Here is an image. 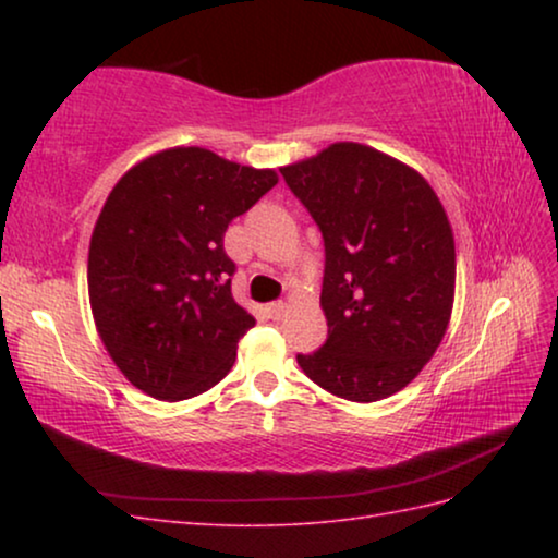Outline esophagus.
I'll list each match as a JSON object with an SVG mask.
<instances>
[{
  "mask_svg": "<svg viewBox=\"0 0 558 558\" xmlns=\"http://www.w3.org/2000/svg\"><path fill=\"white\" fill-rule=\"evenodd\" d=\"M286 310H289V305H286V302H272V305H267V314L272 316L275 320H279L286 314Z\"/></svg>",
  "mask_w": 558,
  "mask_h": 558,
  "instance_id": "obj_1",
  "label": "esophagus"
}]
</instances>
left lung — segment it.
<instances>
[{
    "mask_svg": "<svg viewBox=\"0 0 558 558\" xmlns=\"http://www.w3.org/2000/svg\"><path fill=\"white\" fill-rule=\"evenodd\" d=\"M324 234L320 310L328 340L298 365L351 402H377L408 386L447 332L453 232L440 197L410 165L337 142L281 167Z\"/></svg>",
    "mask_w": 558,
    "mask_h": 558,
    "instance_id": "8db88e82",
    "label": "left lung"
}]
</instances>
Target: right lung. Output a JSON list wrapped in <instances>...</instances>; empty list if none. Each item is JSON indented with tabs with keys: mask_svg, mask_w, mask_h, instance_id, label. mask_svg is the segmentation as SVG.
<instances>
[{
	"mask_svg": "<svg viewBox=\"0 0 558 558\" xmlns=\"http://www.w3.org/2000/svg\"><path fill=\"white\" fill-rule=\"evenodd\" d=\"M277 181L275 170L174 146L113 185L90 238V310L111 361L146 396L185 400L230 373L256 318L232 298L223 234Z\"/></svg>",
	"mask_w": 558,
	"mask_h": 558,
	"instance_id": "add662e5",
	"label": "right lung"
}]
</instances>
